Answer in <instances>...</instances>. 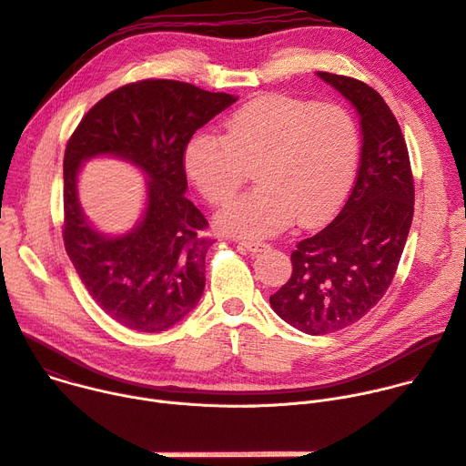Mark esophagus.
Here are the masks:
<instances>
[{
    "mask_svg": "<svg viewBox=\"0 0 466 466\" xmlns=\"http://www.w3.org/2000/svg\"><path fill=\"white\" fill-rule=\"evenodd\" d=\"M248 252H252V254H258V252H263V249H267L268 248V244H265V242H259V240H242L240 242Z\"/></svg>",
    "mask_w": 466,
    "mask_h": 466,
    "instance_id": "34e87169",
    "label": "esophagus"
}]
</instances>
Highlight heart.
<instances>
[{
	"mask_svg": "<svg viewBox=\"0 0 466 466\" xmlns=\"http://www.w3.org/2000/svg\"><path fill=\"white\" fill-rule=\"evenodd\" d=\"M360 158V132L339 104L265 96L226 119V137L198 132L185 151V167L201 196L229 205L249 167L259 187L218 217L226 233L261 238L327 218L347 198Z\"/></svg>",
	"mask_w": 466,
	"mask_h": 466,
	"instance_id": "obj_1",
	"label": "heart"
}]
</instances>
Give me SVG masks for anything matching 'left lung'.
Masks as SVG:
<instances>
[{
    "label": "left lung",
    "mask_w": 466,
    "mask_h": 466,
    "mask_svg": "<svg viewBox=\"0 0 466 466\" xmlns=\"http://www.w3.org/2000/svg\"><path fill=\"white\" fill-rule=\"evenodd\" d=\"M360 114L362 153L354 187L338 217L299 240L293 272L270 295L291 327L323 336L354 325L388 291L414 214V178L396 116L368 84L317 73Z\"/></svg>",
    "instance_id": "8db88e82"
}]
</instances>
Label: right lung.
I'll list each match as a JSON object with an SVG mask.
<instances>
[{
    "instance_id": "right-lung-1",
    "label": "right lung",
    "mask_w": 466,
    "mask_h": 466,
    "mask_svg": "<svg viewBox=\"0 0 466 466\" xmlns=\"http://www.w3.org/2000/svg\"><path fill=\"white\" fill-rule=\"evenodd\" d=\"M237 96L187 82L141 80L100 98L68 137L63 158V242L91 299L119 325L162 332L192 311L205 289L208 222L185 196V151L198 128ZM121 156L148 173L142 222L110 239L87 224L77 203L81 162Z\"/></svg>"
}]
</instances>
